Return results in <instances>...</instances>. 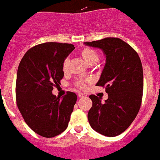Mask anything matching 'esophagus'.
<instances>
[{
  "label": "esophagus",
  "mask_w": 160,
  "mask_h": 160,
  "mask_svg": "<svg viewBox=\"0 0 160 160\" xmlns=\"http://www.w3.org/2000/svg\"><path fill=\"white\" fill-rule=\"evenodd\" d=\"M78 96H79V98H83V97H85L86 95L85 94H83V93H79Z\"/></svg>",
  "instance_id": "esophagus-1"
}]
</instances>
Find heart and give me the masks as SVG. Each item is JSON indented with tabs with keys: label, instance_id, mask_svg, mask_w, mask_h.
Here are the masks:
<instances>
[{
	"label": "heart",
	"instance_id": "obj_1",
	"mask_svg": "<svg viewBox=\"0 0 160 160\" xmlns=\"http://www.w3.org/2000/svg\"><path fill=\"white\" fill-rule=\"evenodd\" d=\"M80 55H81L82 58L83 60L87 63L89 65H92V64H96L99 60V55L98 53L95 51L94 49L91 48H83L80 51ZM68 64H69V60L68 58H66L64 60V62L62 64V70L64 72H67L68 69ZM87 81H83V80H79L77 81V84L79 88H85Z\"/></svg>",
	"mask_w": 160,
	"mask_h": 160
}]
</instances>
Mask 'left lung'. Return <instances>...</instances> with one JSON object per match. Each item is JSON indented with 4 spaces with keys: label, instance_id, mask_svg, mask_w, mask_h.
<instances>
[{
    "label": "left lung",
    "instance_id": "8db88e82",
    "mask_svg": "<svg viewBox=\"0 0 160 160\" xmlns=\"http://www.w3.org/2000/svg\"><path fill=\"white\" fill-rule=\"evenodd\" d=\"M101 48L106 64L96 83L105 88L108 99L90 95L92 106L88 114L89 123L96 132L108 137L119 136L133 122L140 108L143 91V67L138 53L117 37H106L84 42Z\"/></svg>",
    "mask_w": 160,
    "mask_h": 160
}]
</instances>
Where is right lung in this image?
<instances>
[{
  "label": "right lung",
  "mask_w": 160,
  "mask_h": 160,
  "mask_svg": "<svg viewBox=\"0 0 160 160\" xmlns=\"http://www.w3.org/2000/svg\"><path fill=\"white\" fill-rule=\"evenodd\" d=\"M71 44L47 42L25 52L17 69L16 100L30 128L43 137L58 136L67 128L77 100L72 92L60 99L52 95L53 87L64 77L62 64L74 50Z\"/></svg>",
  "instance_id": "obj_1"
}]
</instances>
